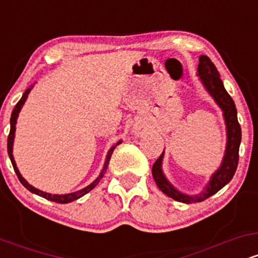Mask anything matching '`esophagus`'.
I'll return each instance as SVG.
<instances>
[{
  "mask_svg": "<svg viewBox=\"0 0 258 258\" xmlns=\"http://www.w3.org/2000/svg\"><path fill=\"white\" fill-rule=\"evenodd\" d=\"M136 132H137V133H141V132H139V130H138V131H136Z\"/></svg>",
  "mask_w": 258,
  "mask_h": 258,
  "instance_id": "34e87169",
  "label": "esophagus"
}]
</instances>
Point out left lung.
<instances>
[{"label":"left lung","mask_w":258,"mask_h":258,"mask_svg":"<svg viewBox=\"0 0 258 258\" xmlns=\"http://www.w3.org/2000/svg\"><path fill=\"white\" fill-rule=\"evenodd\" d=\"M198 75H199L200 81L203 82L204 87L209 92L210 96L215 99V102L217 103V105L223 111L227 130V146L221 166L212 174L204 190L198 195H186L182 193L168 182L166 176L162 172L164 152L159 156V159L154 162L152 173L160 190L166 194L167 197L172 198L173 200L184 204L204 201L207 198L217 193L218 190H221L224 185L232 180L236 167H238L239 147H240L241 142V128L238 122V114H236L234 100L224 88L223 82H222L220 74H218V70L216 69L215 64L212 63L211 59L207 55H200L199 65H198Z\"/></svg>","instance_id":"8db88e82"}]
</instances>
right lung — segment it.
<instances>
[{
    "label": "right lung",
    "instance_id": "1",
    "mask_svg": "<svg viewBox=\"0 0 258 258\" xmlns=\"http://www.w3.org/2000/svg\"><path fill=\"white\" fill-rule=\"evenodd\" d=\"M31 88H32V86H31L30 88H28V90L25 91V93L23 94L22 98H20L19 102L17 103L16 108H14L13 111H12V115H11V131H10V135H8V141H7L8 155H10L11 162H12V165H13V168H14V171H16V173H17L18 178H19V180H20V183H22V184L24 185L25 188L28 189V190H30L31 193L38 195V197H42V198H44V199L54 201V203H58V204H68V203H72V201L78 200L79 198L84 197L85 194H87L88 191H91L92 189L94 188V186L98 184V183L100 182V179H102L103 176H104L106 168H108V165H109V161H110V158H111L112 152H114L115 148L119 146V144H120L122 141H119V142H117V143H115L114 146H112V147L110 148V150H109L108 154H106V159H105V162H104V166H103V170H102V172H100V174L98 176V178L94 180V182H92L90 185L86 186V188L81 189V190L75 191V193L60 194V195H59V194L46 193V191H42V190H40V189L35 188V186H32L31 184H29V183L26 182V179L24 178V177H23L22 174H20L19 170H18V167H17L16 161H14V158H13V142H14V135H16V123H17L18 115H19V111H20V109H22V106L24 105L25 100H26V98H28V94L30 93Z\"/></svg>",
    "mask_w": 258,
    "mask_h": 258
}]
</instances>
